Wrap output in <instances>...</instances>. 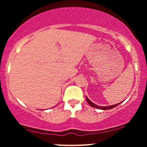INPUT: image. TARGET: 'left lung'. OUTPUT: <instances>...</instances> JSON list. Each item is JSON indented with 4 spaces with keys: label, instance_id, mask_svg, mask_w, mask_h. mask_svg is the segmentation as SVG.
I'll use <instances>...</instances> for the list:
<instances>
[{
    "label": "left lung",
    "instance_id": "left-lung-1",
    "mask_svg": "<svg viewBox=\"0 0 147 147\" xmlns=\"http://www.w3.org/2000/svg\"><path fill=\"white\" fill-rule=\"evenodd\" d=\"M86 101L91 106H92V107L95 108V109H101V110H109V109H113V108L115 107V106H117L119 105V104H121L122 102L119 103V104H114V105H111V106H98L97 105V104H94L93 102H92L87 97V96H86Z\"/></svg>",
    "mask_w": 147,
    "mask_h": 147
}]
</instances>
